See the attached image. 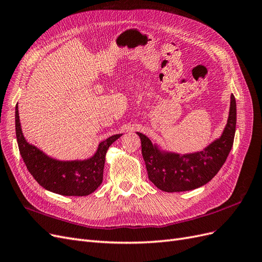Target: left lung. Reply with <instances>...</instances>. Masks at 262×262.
Listing matches in <instances>:
<instances>
[{
    "label": "left lung",
    "mask_w": 262,
    "mask_h": 262,
    "mask_svg": "<svg viewBox=\"0 0 262 262\" xmlns=\"http://www.w3.org/2000/svg\"><path fill=\"white\" fill-rule=\"evenodd\" d=\"M236 130V100L231 95V105L225 128L221 137L193 153L179 154L163 149L146 136L137 132L141 139L142 155L148 179L166 192L193 190L216 175L231 152Z\"/></svg>",
    "instance_id": "1"
}]
</instances>
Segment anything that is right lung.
Listing matches in <instances>:
<instances>
[{"mask_svg":"<svg viewBox=\"0 0 262 262\" xmlns=\"http://www.w3.org/2000/svg\"><path fill=\"white\" fill-rule=\"evenodd\" d=\"M15 129L19 153L27 169L46 190L61 195H89L102 182L106 153L122 134H115L98 144L96 152L86 160L59 161L26 141L21 131L18 105L15 108Z\"/></svg>","mask_w":262,"mask_h":262,"instance_id":"right-lung-1","label":"right lung"}]
</instances>
